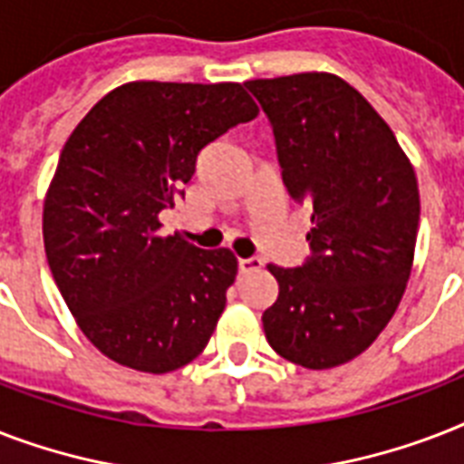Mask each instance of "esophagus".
<instances>
[{
    "label": "esophagus",
    "mask_w": 464,
    "mask_h": 464,
    "mask_svg": "<svg viewBox=\"0 0 464 464\" xmlns=\"http://www.w3.org/2000/svg\"><path fill=\"white\" fill-rule=\"evenodd\" d=\"M260 267H262L260 257H243V260H238L240 275H250V272H257Z\"/></svg>",
    "instance_id": "obj_1"
}]
</instances>
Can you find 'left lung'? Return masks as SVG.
<instances>
[{"label": "left lung", "mask_w": 464, "mask_h": 464, "mask_svg": "<svg viewBox=\"0 0 464 464\" xmlns=\"http://www.w3.org/2000/svg\"><path fill=\"white\" fill-rule=\"evenodd\" d=\"M291 199L310 211V257L269 265L279 282L262 313L279 356L313 371L366 352L410 282L419 188L388 122L344 79L323 72L255 79Z\"/></svg>", "instance_id": "1"}]
</instances>
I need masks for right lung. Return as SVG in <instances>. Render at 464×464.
Wrapping results in <instances>:
<instances>
[{
	"label": "right lung",
	"mask_w": 464,
	"mask_h": 464,
	"mask_svg": "<svg viewBox=\"0 0 464 464\" xmlns=\"http://www.w3.org/2000/svg\"><path fill=\"white\" fill-rule=\"evenodd\" d=\"M240 83L132 82L103 96L60 154L43 209L54 284L120 366L168 373L204 352L238 272L231 250L160 236L197 156L257 118Z\"/></svg>",
	"instance_id": "1"
}]
</instances>
